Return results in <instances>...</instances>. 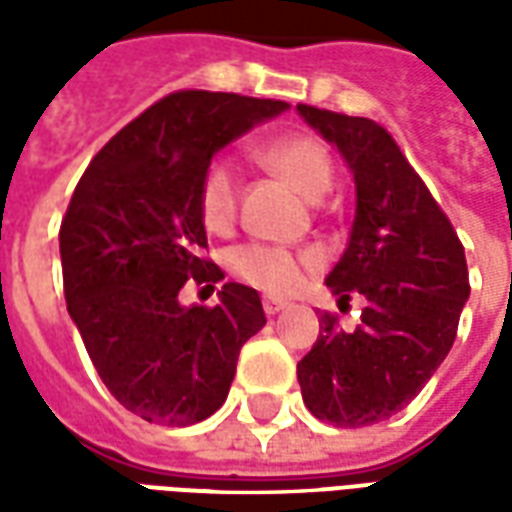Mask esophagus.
Masks as SVG:
<instances>
[{
    "instance_id": "34e87169",
    "label": "esophagus",
    "mask_w": 512,
    "mask_h": 512,
    "mask_svg": "<svg viewBox=\"0 0 512 512\" xmlns=\"http://www.w3.org/2000/svg\"><path fill=\"white\" fill-rule=\"evenodd\" d=\"M285 307H288V301L271 299V296H266V299H263V310H266V315H277V312H282Z\"/></svg>"
}]
</instances>
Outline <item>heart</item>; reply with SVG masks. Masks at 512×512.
<instances>
[{"label": "heart", "instance_id": "heart-1", "mask_svg": "<svg viewBox=\"0 0 512 512\" xmlns=\"http://www.w3.org/2000/svg\"><path fill=\"white\" fill-rule=\"evenodd\" d=\"M257 158L271 172L290 183L307 200H321L334 178L332 156L321 139L310 134H288L268 139L257 147ZM197 211L211 233H227L238 213V172L233 161L213 158L205 167L197 189ZM227 266L246 285L266 293H290L315 266L312 252H293L285 246L241 244L235 246Z\"/></svg>", "mask_w": 512, "mask_h": 512}]
</instances>
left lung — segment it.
Instances as JSON below:
<instances>
[{
    "label": "left lung",
    "mask_w": 512,
    "mask_h": 512,
    "mask_svg": "<svg viewBox=\"0 0 512 512\" xmlns=\"http://www.w3.org/2000/svg\"><path fill=\"white\" fill-rule=\"evenodd\" d=\"M299 115L348 161L356 216L326 285L362 293V323L345 332L323 312L296 376L312 417L337 428L384 422L408 406L450 354L469 299L463 244L414 167L376 120L299 104Z\"/></svg>",
    "instance_id": "obj_1"
}]
</instances>
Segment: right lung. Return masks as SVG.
Here are the masks:
<instances>
[{
    "label": "right lung",
    "instance_id": "1",
    "mask_svg": "<svg viewBox=\"0 0 512 512\" xmlns=\"http://www.w3.org/2000/svg\"><path fill=\"white\" fill-rule=\"evenodd\" d=\"M285 101L180 90L145 109L84 169L60 227L65 301L120 406L194 425L222 406L241 345L266 326L255 288L227 282L216 307H183L186 279H224L197 189L211 158Z\"/></svg>",
    "mask_w": 512,
    "mask_h": 512
}]
</instances>
